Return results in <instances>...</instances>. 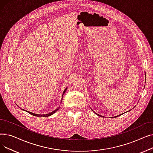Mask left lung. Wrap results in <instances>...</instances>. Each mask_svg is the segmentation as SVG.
I'll return each mask as SVG.
<instances>
[{
  "instance_id": "1",
  "label": "left lung",
  "mask_w": 153,
  "mask_h": 153,
  "mask_svg": "<svg viewBox=\"0 0 153 153\" xmlns=\"http://www.w3.org/2000/svg\"><path fill=\"white\" fill-rule=\"evenodd\" d=\"M91 110H92V109H91ZM92 111H93V112H94V113H95V114H96V115H98V116H100V117H103V116H102V115H99V114H97V113H95V111H93V110H92ZM120 115H121V114H120V115H117V116H116V117H118V116H120Z\"/></svg>"
}]
</instances>
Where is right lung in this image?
Instances as JSON below:
<instances>
[{
    "label": "right lung",
    "mask_w": 153,
    "mask_h": 153,
    "mask_svg": "<svg viewBox=\"0 0 153 153\" xmlns=\"http://www.w3.org/2000/svg\"><path fill=\"white\" fill-rule=\"evenodd\" d=\"M68 89V87H66L65 89L64 90V91H63V93H62V99H61V103L62 102V97H63V95H64V94L65 93V92L66 91V90ZM59 108H60V107H58L57 108H56L54 111H51V112H50V113H49V114H42V115H41V114H34V113H32V112H31V111H27V110H23V109H22L23 110H24V111H27L28 113H29L30 114H31V115H34V116H35V117H50V116H51V115H52L53 114H54L56 111H57L59 109ZM22 109V108H21Z\"/></svg>",
    "instance_id": "right-lung-1"
}]
</instances>
